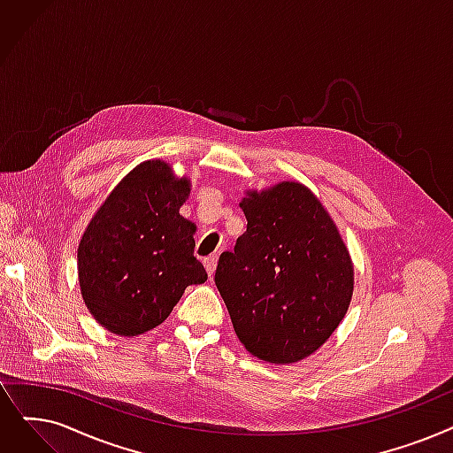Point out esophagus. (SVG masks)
Listing matches in <instances>:
<instances>
[{"label":"esophagus","mask_w":453,"mask_h":453,"mask_svg":"<svg viewBox=\"0 0 453 453\" xmlns=\"http://www.w3.org/2000/svg\"><path fill=\"white\" fill-rule=\"evenodd\" d=\"M216 263H219V257H216V255H209L207 259H203V265H205V270H207V273H209V278H211V275H212L214 270H216Z\"/></svg>","instance_id":"1"}]
</instances>
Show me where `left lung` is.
I'll list each match as a JSON object with an SVG mask.
<instances>
[{
  "label": "left lung",
  "instance_id": "8db88e82",
  "mask_svg": "<svg viewBox=\"0 0 453 453\" xmlns=\"http://www.w3.org/2000/svg\"><path fill=\"white\" fill-rule=\"evenodd\" d=\"M241 209L246 231L233 251L220 255L214 283L251 356L298 363L331 337L349 307V251L329 212L302 183L248 190Z\"/></svg>",
  "mask_w": 453,
  "mask_h": 453
}]
</instances>
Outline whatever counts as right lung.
<instances>
[{
	"instance_id": "1",
	"label": "right lung",
	"mask_w": 453,
	"mask_h": 453,
	"mask_svg": "<svg viewBox=\"0 0 453 453\" xmlns=\"http://www.w3.org/2000/svg\"><path fill=\"white\" fill-rule=\"evenodd\" d=\"M190 180L144 161L96 211L77 248L81 296L97 324L134 337L163 324L188 285L207 281L196 226L180 214Z\"/></svg>"
}]
</instances>
